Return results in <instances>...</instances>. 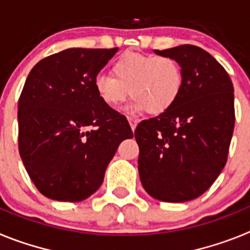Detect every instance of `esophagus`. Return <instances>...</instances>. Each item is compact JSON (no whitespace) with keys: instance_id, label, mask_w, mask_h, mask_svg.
<instances>
[{"instance_id":"1","label":"esophagus","mask_w":250,"mask_h":250,"mask_svg":"<svg viewBox=\"0 0 250 250\" xmlns=\"http://www.w3.org/2000/svg\"><path fill=\"white\" fill-rule=\"evenodd\" d=\"M127 120H129L130 126H131V130H132V131H134V130L136 129V126H138L139 120H136V119H132V118H127Z\"/></svg>"}]
</instances>
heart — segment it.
I'll use <instances>...</instances> for the list:
<instances>
[{"label":"heart","mask_w":250,"mask_h":250,"mask_svg":"<svg viewBox=\"0 0 250 250\" xmlns=\"http://www.w3.org/2000/svg\"><path fill=\"white\" fill-rule=\"evenodd\" d=\"M112 74L95 77V90L105 105H120L131 95L129 109L164 114L173 107L183 89V70L174 57L167 55L125 52L115 60Z\"/></svg>","instance_id":"obj_1"}]
</instances>
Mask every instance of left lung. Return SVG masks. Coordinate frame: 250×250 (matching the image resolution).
Masks as SVG:
<instances>
[{
    "label": "left lung",
    "mask_w": 250,
    "mask_h": 250,
    "mask_svg": "<svg viewBox=\"0 0 250 250\" xmlns=\"http://www.w3.org/2000/svg\"><path fill=\"white\" fill-rule=\"evenodd\" d=\"M183 70L173 107L135 130L141 184L161 202L193 200L211 187L228 158L234 130V87L224 67L194 45L159 51Z\"/></svg>",
    "instance_id": "left-lung-1"
}]
</instances>
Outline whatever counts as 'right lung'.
<instances>
[{
	"label": "right lung",
	"instance_id": "obj_1",
	"mask_svg": "<svg viewBox=\"0 0 250 250\" xmlns=\"http://www.w3.org/2000/svg\"><path fill=\"white\" fill-rule=\"evenodd\" d=\"M115 48H67L45 57L19 100V150L41 194L81 202L98 190L119 145L132 138L126 118L105 105L95 77Z\"/></svg>",
	"mask_w": 250,
	"mask_h": 250
}]
</instances>
